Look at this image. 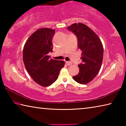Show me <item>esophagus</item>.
<instances>
[{"instance_id": "esophagus-1", "label": "esophagus", "mask_w": 126, "mask_h": 126, "mask_svg": "<svg viewBox=\"0 0 126 126\" xmlns=\"http://www.w3.org/2000/svg\"><path fill=\"white\" fill-rule=\"evenodd\" d=\"M66 64H67L68 65H72V63L71 62L67 61V62H66Z\"/></svg>"}]
</instances>
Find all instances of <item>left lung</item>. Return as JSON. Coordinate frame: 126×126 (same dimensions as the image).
I'll list each match as a JSON object with an SVG mask.
<instances>
[{
  "mask_svg": "<svg viewBox=\"0 0 126 126\" xmlns=\"http://www.w3.org/2000/svg\"><path fill=\"white\" fill-rule=\"evenodd\" d=\"M67 29L76 35L78 48L82 50V62L78 64L79 72L73 78L78 83L86 84L92 80L101 69L103 58V45L96 34L83 23H74Z\"/></svg>",
  "mask_w": 126,
  "mask_h": 126,
  "instance_id": "obj_1",
  "label": "left lung"
}]
</instances>
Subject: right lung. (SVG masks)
Masks as SVG:
<instances>
[{
	"mask_svg": "<svg viewBox=\"0 0 126 126\" xmlns=\"http://www.w3.org/2000/svg\"><path fill=\"white\" fill-rule=\"evenodd\" d=\"M55 30L41 28L33 33L25 43L23 59L25 67L33 80L43 87L53 83L65 64L63 61L50 59Z\"/></svg>",
	"mask_w": 126,
	"mask_h": 126,
	"instance_id": "1",
	"label": "right lung"
}]
</instances>
